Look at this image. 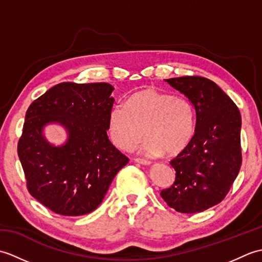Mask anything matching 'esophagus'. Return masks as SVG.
Instances as JSON below:
<instances>
[{"instance_id":"34e87169","label":"esophagus","mask_w":262,"mask_h":262,"mask_svg":"<svg viewBox=\"0 0 262 262\" xmlns=\"http://www.w3.org/2000/svg\"><path fill=\"white\" fill-rule=\"evenodd\" d=\"M135 162L138 163V164H143V165H149V164H151V161L144 160V159H135Z\"/></svg>"}]
</instances>
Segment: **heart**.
I'll use <instances>...</instances> for the list:
<instances>
[{
	"mask_svg": "<svg viewBox=\"0 0 262 262\" xmlns=\"http://www.w3.org/2000/svg\"><path fill=\"white\" fill-rule=\"evenodd\" d=\"M108 132L114 145L122 151L134 148L145 134L141 146L144 154H177L193 136V108L185 97L148 89L135 93L126 104L111 108Z\"/></svg>",
	"mask_w": 262,
	"mask_h": 262,
	"instance_id": "b5f03b06",
	"label": "heart"
}]
</instances>
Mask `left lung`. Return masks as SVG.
<instances>
[{
  "mask_svg": "<svg viewBox=\"0 0 262 262\" xmlns=\"http://www.w3.org/2000/svg\"><path fill=\"white\" fill-rule=\"evenodd\" d=\"M164 81L191 102L196 126L190 143L171 161L176 181L161 197L179 213H200L225 198L240 171L241 115L232 99L208 79Z\"/></svg>",
  "mask_w": 262,
  "mask_h": 262,
  "instance_id": "left-lung-1",
  "label": "left lung"
}]
</instances>
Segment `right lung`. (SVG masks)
Masks as SVG:
<instances>
[{"mask_svg":"<svg viewBox=\"0 0 262 262\" xmlns=\"http://www.w3.org/2000/svg\"><path fill=\"white\" fill-rule=\"evenodd\" d=\"M114 90L109 83H59L27 110L18 155L28 190L54 213H91L128 163L107 135ZM48 124L66 129L68 138L62 146L46 138L43 130Z\"/></svg>","mask_w":262,"mask_h":262,"instance_id":"1","label":"right lung"}]
</instances>
